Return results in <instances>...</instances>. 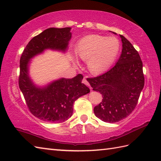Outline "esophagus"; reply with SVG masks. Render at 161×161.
Returning a JSON list of instances; mask_svg holds the SVG:
<instances>
[{"instance_id": "1", "label": "esophagus", "mask_w": 161, "mask_h": 161, "mask_svg": "<svg viewBox=\"0 0 161 161\" xmlns=\"http://www.w3.org/2000/svg\"><path fill=\"white\" fill-rule=\"evenodd\" d=\"M82 82H83L84 84H86V86H89V83H88V81H87L86 77H84V78L83 79V80H82Z\"/></svg>"}]
</instances>
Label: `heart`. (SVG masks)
<instances>
[{"mask_svg":"<svg viewBox=\"0 0 161 161\" xmlns=\"http://www.w3.org/2000/svg\"><path fill=\"white\" fill-rule=\"evenodd\" d=\"M119 48V42L115 37L91 35L79 41L75 52L80 59L88 60V68L91 73L100 74L112 66Z\"/></svg>","mask_w":161,"mask_h":161,"instance_id":"1","label":"heart"}]
</instances>
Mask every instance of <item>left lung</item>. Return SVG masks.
I'll use <instances>...</instances> for the list:
<instances>
[{
	"label": "left lung",
	"instance_id": "left-lung-1",
	"mask_svg": "<svg viewBox=\"0 0 161 161\" xmlns=\"http://www.w3.org/2000/svg\"><path fill=\"white\" fill-rule=\"evenodd\" d=\"M119 36L122 50L116 64L103 75L88 78L93 90L103 97L101 103L94 107L95 115L110 123L120 121L131 114L145 84L141 57L124 36Z\"/></svg>",
	"mask_w": 161,
	"mask_h": 161
}]
</instances>
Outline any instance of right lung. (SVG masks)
Instances as JSON below:
<instances>
[{
    "label": "right lung",
    "mask_w": 161,
    "mask_h": 161,
    "mask_svg": "<svg viewBox=\"0 0 161 161\" xmlns=\"http://www.w3.org/2000/svg\"><path fill=\"white\" fill-rule=\"evenodd\" d=\"M70 30H45L30 41L20 57L19 88L30 112L43 121L67 120L73 115L74 102L90 93L89 88L81 83L83 76L81 74L72 79H58L43 86H36L30 77V64L33 57L48 49L66 52L72 37Z\"/></svg>",
    "instance_id": "1"
}]
</instances>
